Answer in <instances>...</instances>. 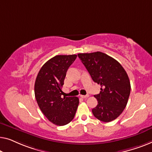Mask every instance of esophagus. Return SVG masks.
<instances>
[{"instance_id":"esophagus-1","label":"esophagus","mask_w":152,"mask_h":152,"mask_svg":"<svg viewBox=\"0 0 152 152\" xmlns=\"http://www.w3.org/2000/svg\"><path fill=\"white\" fill-rule=\"evenodd\" d=\"M80 96L82 98H88L89 96V95H80Z\"/></svg>"}]
</instances>
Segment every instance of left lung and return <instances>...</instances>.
<instances>
[{
  "label": "left lung",
  "mask_w": 152,
  "mask_h": 152,
  "mask_svg": "<svg viewBox=\"0 0 152 152\" xmlns=\"http://www.w3.org/2000/svg\"><path fill=\"white\" fill-rule=\"evenodd\" d=\"M92 80L101 86L94 95L98 104L92 110L96 118L110 122L122 114L127 105L131 91L127 72L116 60L100 52L78 54Z\"/></svg>",
  "instance_id": "1"
}]
</instances>
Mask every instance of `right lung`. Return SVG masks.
I'll list each match as a JSON object with an SVG mask.
<instances>
[{"label":"right lung","instance_id":"obj_1","mask_svg":"<svg viewBox=\"0 0 152 152\" xmlns=\"http://www.w3.org/2000/svg\"><path fill=\"white\" fill-rule=\"evenodd\" d=\"M76 57V54L56 56L42 65L36 77V101L42 114L56 125L70 123L78 108V97H61L66 73Z\"/></svg>","mask_w":152,"mask_h":152}]
</instances>
